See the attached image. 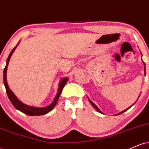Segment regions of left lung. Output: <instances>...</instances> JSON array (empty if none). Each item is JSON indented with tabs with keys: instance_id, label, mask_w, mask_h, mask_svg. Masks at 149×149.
<instances>
[{
	"instance_id": "left-lung-1",
	"label": "left lung",
	"mask_w": 149,
	"mask_h": 149,
	"mask_svg": "<svg viewBox=\"0 0 149 149\" xmlns=\"http://www.w3.org/2000/svg\"><path fill=\"white\" fill-rule=\"evenodd\" d=\"M142 61H143V60H142ZM143 64H144V74H145V75H146V66H145V64H144V62H143ZM139 96H140V95H139ZM139 97H138V98H139ZM88 100H89V101H90V104H92V107H93L94 108H95V109H96V110L97 111H98V112H100V113H102V111H101V110H100V109H99V108H98V107H97V106H96V105H95V104H94V103H93V102H92V101L90 100V99H89V98H88ZM136 102H134V103H136ZM134 104H132V106H130V107H128V108H127V109H125V110H124V111H123L120 112V113H119L116 114V115H117V116H118V115H120V114L123 113H124L125 111H127V110H128V109H130V108H131L132 107V106H133V105H134Z\"/></svg>"
}]
</instances>
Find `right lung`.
I'll return each instance as SVG.
<instances>
[{
	"label": "right lung",
	"instance_id": "1",
	"mask_svg": "<svg viewBox=\"0 0 149 149\" xmlns=\"http://www.w3.org/2000/svg\"><path fill=\"white\" fill-rule=\"evenodd\" d=\"M20 41H19V42L17 44V45L13 48V50L11 51V52L10 53L9 56H8V59H7V61H6V66L5 67L4 71H3V83H4V85L6 87V92L7 95H8V98L11 103L13 104V105L17 109L20 111L26 114L28 116H41V115H44V114L47 113H49L50 111H52L53 109H54V107L56 106V104H57L58 100H59V97L60 96L61 92H62L63 88L65 86V85L67 83L68 80L69 78L67 77L66 78H61L59 81V88H58V91L57 92V95H56L55 97L53 100L52 102L50 104H49L48 106L45 107H32V106H29L26 105V104L22 103L20 100H18V98L15 96V95L13 93V91L10 90L9 86L8 85V82H7V70H8V66L9 64V61L10 58H11V56L13 55V52H15V49L16 47H17L19 44Z\"/></svg>",
	"mask_w": 149,
	"mask_h": 149
}]
</instances>
